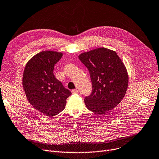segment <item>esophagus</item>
Here are the masks:
<instances>
[{
	"instance_id": "esophagus-1",
	"label": "esophagus",
	"mask_w": 159,
	"mask_h": 159,
	"mask_svg": "<svg viewBox=\"0 0 159 159\" xmlns=\"http://www.w3.org/2000/svg\"><path fill=\"white\" fill-rule=\"evenodd\" d=\"M71 93L73 94H77L78 93V90L77 89H73L71 90Z\"/></svg>"
}]
</instances>
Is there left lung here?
I'll return each mask as SVG.
<instances>
[{
	"label": "left lung",
	"mask_w": 159,
	"mask_h": 159,
	"mask_svg": "<svg viewBox=\"0 0 159 159\" xmlns=\"http://www.w3.org/2000/svg\"><path fill=\"white\" fill-rule=\"evenodd\" d=\"M79 58L88 69L93 86L91 93L84 98L87 108L97 114L113 109L123 100L129 84L121 59L105 48L82 53Z\"/></svg>",
	"instance_id": "8db88e82"
}]
</instances>
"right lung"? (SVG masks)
<instances>
[{
    "label": "right lung",
    "mask_w": 159,
    "mask_h": 159,
    "mask_svg": "<svg viewBox=\"0 0 159 159\" xmlns=\"http://www.w3.org/2000/svg\"><path fill=\"white\" fill-rule=\"evenodd\" d=\"M62 56L61 52L42 51L28 61L23 74V88L28 101L48 117L64 110L66 99L71 94L53 73Z\"/></svg>",
    "instance_id": "add662e5"
}]
</instances>
